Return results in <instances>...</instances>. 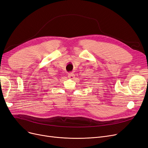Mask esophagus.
Returning <instances> with one entry per match:
<instances>
[{"label": "esophagus", "mask_w": 148, "mask_h": 148, "mask_svg": "<svg viewBox=\"0 0 148 148\" xmlns=\"http://www.w3.org/2000/svg\"><path fill=\"white\" fill-rule=\"evenodd\" d=\"M68 77L70 79H73L74 78V74L73 73H69L68 74Z\"/></svg>", "instance_id": "34e87169"}]
</instances>
